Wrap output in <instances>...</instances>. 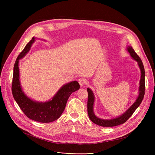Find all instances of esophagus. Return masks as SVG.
Wrapping results in <instances>:
<instances>
[{
    "label": "esophagus",
    "mask_w": 155,
    "mask_h": 155,
    "mask_svg": "<svg viewBox=\"0 0 155 155\" xmlns=\"http://www.w3.org/2000/svg\"><path fill=\"white\" fill-rule=\"evenodd\" d=\"M78 83H79V84H80V85L81 86H83L86 83V80L85 78H80L78 80Z\"/></svg>",
    "instance_id": "34e87169"
}]
</instances>
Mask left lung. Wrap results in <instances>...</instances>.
Instances as JSON below:
<instances>
[{
	"label": "left lung",
	"instance_id": "obj_1",
	"mask_svg": "<svg viewBox=\"0 0 155 155\" xmlns=\"http://www.w3.org/2000/svg\"><path fill=\"white\" fill-rule=\"evenodd\" d=\"M127 51L129 53L131 58L137 62L138 65L140 70L141 76L139 82V95L136 101L133 103L126 111L123 113L120 116L108 120H104L98 118L94 112V103L95 100V97L93 92L90 88H87V91L88 93V99H87V114L90 119L92 122L96 124L97 125L103 126V127H113L118 126L121 124L124 123L135 112V110L138 108V107L141 104L144 95H145V69L142 60L139 56L136 53L134 49L132 47L128 46L127 47Z\"/></svg>",
	"mask_w": 155,
	"mask_h": 155
}]
</instances>
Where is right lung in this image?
Segmentation results:
<instances>
[{"label":"right lung","mask_w":155,"mask_h":155,"mask_svg":"<svg viewBox=\"0 0 155 155\" xmlns=\"http://www.w3.org/2000/svg\"><path fill=\"white\" fill-rule=\"evenodd\" d=\"M35 38L26 45L18 56L13 68L12 90L13 97L24 114L30 119L40 123H50L58 119L65 109L71 94L79 90L78 81H73L64 84L53 97L47 102H38L30 99L23 91L19 81V61L29 52Z\"/></svg>","instance_id":"add662e5"}]
</instances>
